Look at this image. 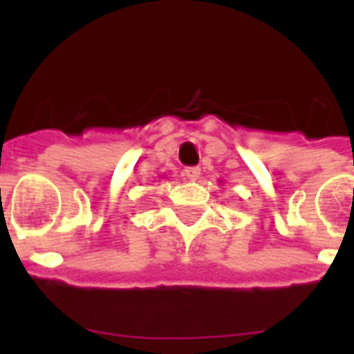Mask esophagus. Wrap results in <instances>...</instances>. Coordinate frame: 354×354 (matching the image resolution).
Segmentation results:
<instances>
[{
  "label": "esophagus",
  "instance_id": "1",
  "mask_svg": "<svg viewBox=\"0 0 354 354\" xmlns=\"http://www.w3.org/2000/svg\"><path fill=\"white\" fill-rule=\"evenodd\" d=\"M183 176L187 178V180H191V182H194V180H198L200 169L198 167H185V169H183Z\"/></svg>",
  "mask_w": 354,
  "mask_h": 354
}]
</instances>
